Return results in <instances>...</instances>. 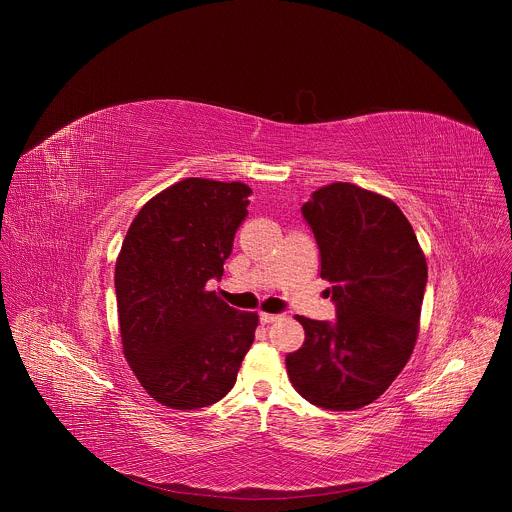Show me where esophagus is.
<instances>
[{
  "label": "esophagus",
  "mask_w": 512,
  "mask_h": 512,
  "mask_svg": "<svg viewBox=\"0 0 512 512\" xmlns=\"http://www.w3.org/2000/svg\"><path fill=\"white\" fill-rule=\"evenodd\" d=\"M279 318H281L279 314H267V312H261V314H259L261 324H271V322H277Z\"/></svg>",
  "instance_id": "esophagus-1"
}]
</instances>
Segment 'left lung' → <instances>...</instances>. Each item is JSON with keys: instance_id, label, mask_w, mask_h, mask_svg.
<instances>
[{"instance_id": "left-lung-1", "label": "left lung", "mask_w": 512, "mask_h": 512, "mask_svg": "<svg viewBox=\"0 0 512 512\" xmlns=\"http://www.w3.org/2000/svg\"><path fill=\"white\" fill-rule=\"evenodd\" d=\"M302 214L320 249L336 322L296 318L306 340L285 356L287 375L312 405L354 411L389 389L415 348L425 255L393 200L350 182L322 186Z\"/></svg>"}]
</instances>
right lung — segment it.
<instances>
[{
    "mask_svg": "<svg viewBox=\"0 0 512 512\" xmlns=\"http://www.w3.org/2000/svg\"><path fill=\"white\" fill-rule=\"evenodd\" d=\"M243 182L186 178L137 212L115 263L123 354L141 387L172 409L221 401L259 316L206 289L221 279L247 216Z\"/></svg>",
    "mask_w": 512,
    "mask_h": 512,
    "instance_id": "right-lung-1",
    "label": "right lung"
}]
</instances>
